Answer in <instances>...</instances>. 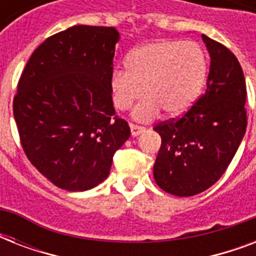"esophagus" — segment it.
<instances>
[{
    "label": "esophagus",
    "mask_w": 256,
    "mask_h": 256,
    "mask_svg": "<svg viewBox=\"0 0 256 256\" xmlns=\"http://www.w3.org/2000/svg\"><path fill=\"white\" fill-rule=\"evenodd\" d=\"M130 130H132V136H140L142 132H144V130H146V128H142V126H136V124H130Z\"/></svg>",
    "instance_id": "obj_1"
}]
</instances>
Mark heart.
Wrapping results in <instances>:
<instances>
[{
    "mask_svg": "<svg viewBox=\"0 0 256 256\" xmlns=\"http://www.w3.org/2000/svg\"><path fill=\"white\" fill-rule=\"evenodd\" d=\"M126 69L112 73V104L128 110L144 94L148 98L132 112L138 122H150L164 108L168 116L186 112L198 100L207 77V58L192 41L160 40L132 50Z\"/></svg>",
    "mask_w": 256,
    "mask_h": 256,
    "instance_id": "heart-1",
    "label": "heart"
}]
</instances>
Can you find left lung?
I'll return each instance as SVG.
<instances>
[{"label": "left lung", "mask_w": 256, "mask_h": 256, "mask_svg": "<svg viewBox=\"0 0 256 256\" xmlns=\"http://www.w3.org/2000/svg\"><path fill=\"white\" fill-rule=\"evenodd\" d=\"M202 40L210 54L206 92L180 118L154 128L162 138L154 179L176 196H192L212 186L246 134L247 92L240 64L222 44L204 34Z\"/></svg>", "instance_id": "1"}]
</instances>
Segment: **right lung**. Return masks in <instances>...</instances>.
Returning a JSON list of instances; mask_svg holds the SVG:
<instances>
[{
	"mask_svg": "<svg viewBox=\"0 0 256 256\" xmlns=\"http://www.w3.org/2000/svg\"><path fill=\"white\" fill-rule=\"evenodd\" d=\"M120 38L116 28L72 26L42 42L20 78L13 112L22 148L60 188L104 182L130 136L108 88Z\"/></svg>",
	"mask_w": 256,
	"mask_h": 256,
	"instance_id": "right-lung-1",
	"label": "right lung"
}]
</instances>
